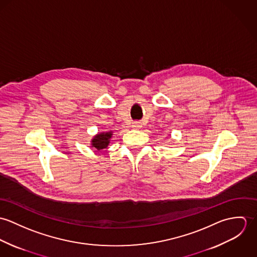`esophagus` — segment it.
Masks as SVG:
<instances>
[{"instance_id": "1", "label": "esophagus", "mask_w": 257, "mask_h": 257, "mask_svg": "<svg viewBox=\"0 0 257 257\" xmlns=\"http://www.w3.org/2000/svg\"><path fill=\"white\" fill-rule=\"evenodd\" d=\"M142 126H143V124H142V122H140V121L134 122V124H133V127H134L135 130H140V128H142Z\"/></svg>"}]
</instances>
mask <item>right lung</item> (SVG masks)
<instances>
[{
    "label": "right lung",
    "mask_w": 257,
    "mask_h": 257,
    "mask_svg": "<svg viewBox=\"0 0 257 257\" xmlns=\"http://www.w3.org/2000/svg\"><path fill=\"white\" fill-rule=\"evenodd\" d=\"M112 137V132H103L99 133L91 141V147L95 148L96 151H102L103 149L107 148L110 144V139Z\"/></svg>",
    "instance_id": "add662e5"
}]
</instances>
